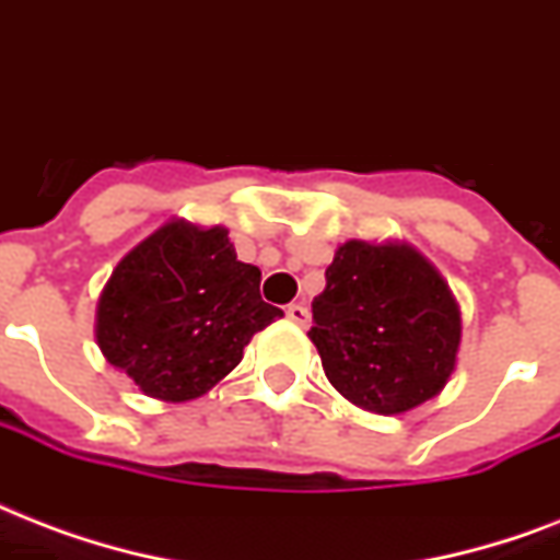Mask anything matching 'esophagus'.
<instances>
[{"label":"esophagus","mask_w":560,"mask_h":560,"mask_svg":"<svg viewBox=\"0 0 560 560\" xmlns=\"http://www.w3.org/2000/svg\"><path fill=\"white\" fill-rule=\"evenodd\" d=\"M285 315L294 320V324H301V327H306L310 324V310L303 306V303H289V310H285Z\"/></svg>","instance_id":"34e87169"}]
</instances>
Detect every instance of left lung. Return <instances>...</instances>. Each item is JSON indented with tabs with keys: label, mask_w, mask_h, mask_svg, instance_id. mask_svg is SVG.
<instances>
[{
	"label": "left lung",
	"mask_w": 560,
	"mask_h": 560,
	"mask_svg": "<svg viewBox=\"0 0 560 560\" xmlns=\"http://www.w3.org/2000/svg\"><path fill=\"white\" fill-rule=\"evenodd\" d=\"M312 301L310 339L348 400L397 415L435 397L456 368L462 318L435 268L409 245L345 242Z\"/></svg>",
	"instance_id": "obj_1"
}]
</instances>
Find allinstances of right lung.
<instances>
[{
    "instance_id": "right-lung-1",
    "label": "right lung",
    "mask_w": 560,
    "mask_h": 560,
    "mask_svg": "<svg viewBox=\"0 0 560 560\" xmlns=\"http://www.w3.org/2000/svg\"><path fill=\"white\" fill-rule=\"evenodd\" d=\"M280 315L259 298V268L236 259L224 228L168 221L116 266L95 339L142 392L184 402L231 374L250 336Z\"/></svg>"
}]
</instances>
